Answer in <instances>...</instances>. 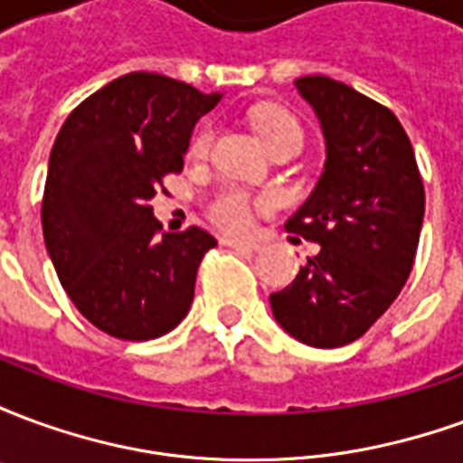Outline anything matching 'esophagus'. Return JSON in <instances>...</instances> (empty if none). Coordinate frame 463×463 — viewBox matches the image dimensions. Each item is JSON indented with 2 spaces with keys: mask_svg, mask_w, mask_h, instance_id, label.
<instances>
[{
  "mask_svg": "<svg viewBox=\"0 0 463 463\" xmlns=\"http://www.w3.org/2000/svg\"><path fill=\"white\" fill-rule=\"evenodd\" d=\"M222 245H228V248H235V250H242V252H258V250H260V245H258V242L235 241V238H222Z\"/></svg>",
  "mask_w": 463,
  "mask_h": 463,
  "instance_id": "34e87169",
  "label": "esophagus"
}]
</instances>
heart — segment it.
<instances>
[{
  "mask_svg": "<svg viewBox=\"0 0 463 463\" xmlns=\"http://www.w3.org/2000/svg\"><path fill=\"white\" fill-rule=\"evenodd\" d=\"M255 123H258V131H260L262 141L268 143V148L272 153L282 148V146H290L298 143L302 146V133L300 121L285 111L280 106H265L255 111ZM213 138H215V126L213 123H203L198 131L193 133L191 143H188V153L191 158L201 161L205 158L213 148ZM265 203L252 198L250 193L241 191V188H221L211 195V201L205 205V213L221 231L228 232H245L255 221V213L260 211Z\"/></svg>",
  "mask_w": 463,
  "mask_h": 463,
  "instance_id": "heart-1",
  "label": "heart"
}]
</instances>
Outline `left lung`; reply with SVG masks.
I'll return each mask as SVG.
<instances>
[{
    "mask_svg": "<svg viewBox=\"0 0 463 463\" xmlns=\"http://www.w3.org/2000/svg\"><path fill=\"white\" fill-rule=\"evenodd\" d=\"M327 141L317 188L285 231L320 252L272 292L275 320L310 347L359 340L389 310L414 268L424 183L407 131L387 106L330 76L295 81Z\"/></svg>",
    "mask_w": 463,
    "mask_h": 463,
    "instance_id": "8db88e82",
    "label": "left lung"
}]
</instances>
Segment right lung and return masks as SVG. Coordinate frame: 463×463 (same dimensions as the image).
I'll list each match as a JSON object with an SVG mask.
<instances>
[{"label":"right lung","mask_w":463,"mask_h":463,"mask_svg":"<svg viewBox=\"0 0 463 463\" xmlns=\"http://www.w3.org/2000/svg\"><path fill=\"white\" fill-rule=\"evenodd\" d=\"M221 94L133 71L69 114L49 156L42 228L76 310L116 340H156L188 315L215 238L161 232L151 198L183 171V153Z\"/></svg>","instance_id":"add662e5"}]
</instances>
